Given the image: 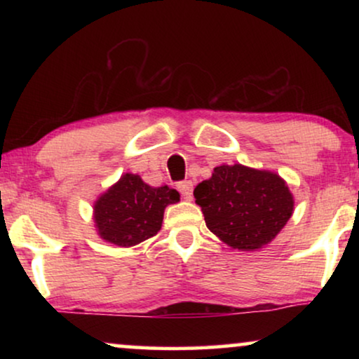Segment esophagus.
Instances as JSON below:
<instances>
[{"instance_id": "obj_1", "label": "esophagus", "mask_w": 359, "mask_h": 359, "mask_svg": "<svg viewBox=\"0 0 359 359\" xmlns=\"http://www.w3.org/2000/svg\"><path fill=\"white\" fill-rule=\"evenodd\" d=\"M176 188H178V191L181 194H183V198L184 199H191L193 198V183H191L189 180H186V181H180L178 184H176Z\"/></svg>"}]
</instances>
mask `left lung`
Returning a JSON list of instances; mask_svg holds the SVG:
<instances>
[{
    "label": "left lung",
    "mask_w": 359,
    "mask_h": 359,
    "mask_svg": "<svg viewBox=\"0 0 359 359\" xmlns=\"http://www.w3.org/2000/svg\"><path fill=\"white\" fill-rule=\"evenodd\" d=\"M208 229L229 247L253 252L268 245L291 219L286 181L266 170L220 165L194 189Z\"/></svg>",
    "instance_id": "left-lung-1"
}]
</instances>
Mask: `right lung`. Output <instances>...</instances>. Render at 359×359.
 Segmentation results:
<instances>
[{"instance_id":"obj_1","label":"right lung","mask_w":359,"mask_h":359,"mask_svg":"<svg viewBox=\"0 0 359 359\" xmlns=\"http://www.w3.org/2000/svg\"><path fill=\"white\" fill-rule=\"evenodd\" d=\"M178 201L176 189L154 188L139 175H122L95 203L97 235L117 247H134L158 233L165 208Z\"/></svg>"}]
</instances>
